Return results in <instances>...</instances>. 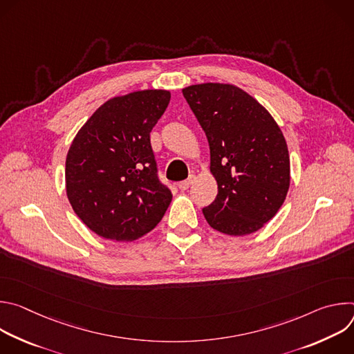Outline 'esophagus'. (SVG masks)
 Here are the masks:
<instances>
[{
	"label": "esophagus",
	"mask_w": 354,
	"mask_h": 354,
	"mask_svg": "<svg viewBox=\"0 0 354 354\" xmlns=\"http://www.w3.org/2000/svg\"><path fill=\"white\" fill-rule=\"evenodd\" d=\"M194 182V176H190L189 179H186V180H182V182H179V189L180 190H187L190 186H192V183Z\"/></svg>",
	"instance_id": "34e87169"
}]
</instances>
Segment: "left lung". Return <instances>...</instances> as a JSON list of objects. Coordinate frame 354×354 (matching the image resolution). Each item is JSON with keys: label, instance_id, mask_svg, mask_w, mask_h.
Here are the masks:
<instances>
[{"label": "left lung", "instance_id": "left-lung-1", "mask_svg": "<svg viewBox=\"0 0 354 354\" xmlns=\"http://www.w3.org/2000/svg\"><path fill=\"white\" fill-rule=\"evenodd\" d=\"M205 130L216 200L203 209L212 228L249 235L272 220L290 187V156L281 129L258 100L232 84L182 89Z\"/></svg>", "mask_w": 354, "mask_h": 354}]
</instances>
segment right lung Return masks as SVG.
Listing matches in <instances>:
<instances>
[{"mask_svg":"<svg viewBox=\"0 0 354 354\" xmlns=\"http://www.w3.org/2000/svg\"><path fill=\"white\" fill-rule=\"evenodd\" d=\"M169 100L167 89L115 96L74 137L66 192L75 214L99 236L130 242L162 220L172 193L157 178L149 133Z\"/></svg>","mask_w":354,"mask_h":354,"instance_id":"obj_1","label":"right lung"}]
</instances>
